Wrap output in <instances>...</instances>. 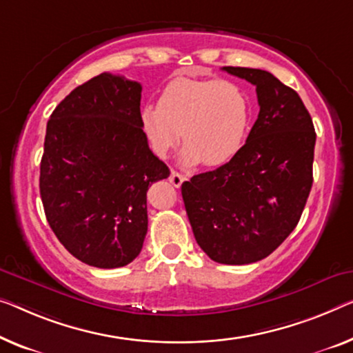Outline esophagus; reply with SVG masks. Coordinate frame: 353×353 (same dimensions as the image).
<instances>
[{
  "label": "esophagus",
  "instance_id": "34e87169",
  "mask_svg": "<svg viewBox=\"0 0 353 353\" xmlns=\"http://www.w3.org/2000/svg\"><path fill=\"white\" fill-rule=\"evenodd\" d=\"M185 181V177H183L181 172H177V171H171V174H170V182L172 183V185H174L176 188H179L182 185V182Z\"/></svg>",
  "mask_w": 353,
  "mask_h": 353
}]
</instances>
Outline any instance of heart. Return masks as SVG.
I'll use <instances>...</instances> for the list:
<instances>
[{
  "mask_svg": "<svg viewBox=\"0 0 353 353\" xmlns=\"http://www.w3.org/2000/svg\"><path fill=\"white\" fill-rule=\"evenodd\" d=\"M250 117L249 94L236 82L177 77L163 88L159 106L141 110V126L157 155L166 157L182 138L183 165L220 166L244 145Z\"/></svg>",
  "mask_w": 353,
  "mask_h": 353,
  "instance_id": "heart-1",
  "label": "heart"
}]
</instances>
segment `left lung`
Masks as SVG:
<instances>
[{
	"label": "left lung",
	"mask_w": 353,
	"mask_h": 353,
	"mask_svg": "<svg viewBox=\"0 0 353 353\" xmlns=\"http://www.w3.org/2000/svg\"><path fill=\"white\" fill-rule=\"evenodd\" d=\"M256 87L259 119L234 159L182 183L194 239L210 260L266 259L296 227L312 187L315 131L299 94L271 72L223 66Z\"/></svg>",
	"instance_id": "left-lung-1"
}]
</instances>
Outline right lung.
<instances>
[{"mask_svg":"<svg viewBox=\"0 0 353 353\" xmlns=\"http://www.w3.org/2000/svg\"><path fill=\"white\" fill-rule=\"evenodd\" d=\"M139 82L103 72L76 87L47 122L39 192L52 231L72 256L126 266L147 233V190L170 176L141 126Z\"/></svg>","mask_w":353,"mask_h":353,"instance_id":"obj_1","label":"right lung"}]
</instances>
